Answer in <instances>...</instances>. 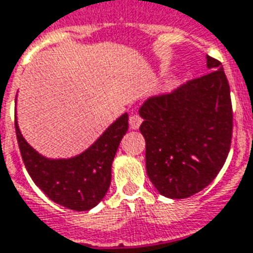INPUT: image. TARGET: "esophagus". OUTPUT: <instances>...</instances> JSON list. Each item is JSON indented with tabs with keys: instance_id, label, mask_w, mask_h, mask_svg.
Returning a JSON list of instances; mask_svg holds the SVG:
<instances>
[{
	"instance_id": "1",
	"label": "esophagus",
	"mask_w": 253,
	"mask_h": 253,
	"mask_svg": "<svg viewBox=\"0 0 253 253\" xmlns=\"http://www.w3.org/2000/svg\"><path fill=\"white\" fill-rule=\"evenodd\" d=\"M141 123H142V119H141L140 115H133V116H130V119H128V125H130V128H131V130H137V128L141 126Z\"/></svg>"
}]
</instances>
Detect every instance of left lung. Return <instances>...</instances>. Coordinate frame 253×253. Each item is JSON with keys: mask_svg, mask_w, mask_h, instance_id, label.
<instances>
[{"mask_svg": "<svg viewBox=\"0 0 253 253\" xmlns=\"http://www.w3.org/2000/svg\"><path fill=\"white\" fill-rule=\"evenodd\" d=\"M205 76L140 108L145 166L161 195L188 198L212 183L226 162L233 134L230 85L219 61L206 55Z\"/></svg>", "mask_w": 253, "mask_h": 253, "instance_id": "8db88e82", "label": "left lung"}]
</instances>
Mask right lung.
<instances>
[{"instance_id":"right-lung-1","label":"right lung","mask_w":253,"mask_h":253,"mask_svg":"<svg viewBox=\"0 0 253 253\" xmlns=\"http://www.w3.org/2000/svg\"><path fill=\"white\" fill-rule=\"evenodd\" d=\"M22 159L36 185L58 205L84 212L97 206L109 190L112 162L128 128L123 113L82 154L52 159L41 155L25 140L15 120Z\"/></svg>"}]
</instances>
